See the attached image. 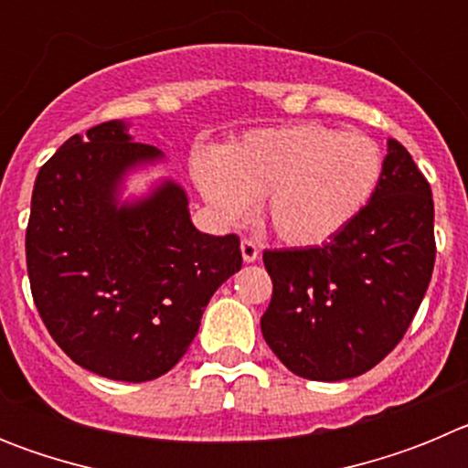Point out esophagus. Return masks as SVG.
Returning <instances> with one entry per match:
<instances>
[{
  "label": "esophagus",
  "instance_id": "1",
  "mask_svg": "<svg viewBox=\"0 0 468 468\" xmlns=\"http://www.w3.org/2000/svg\"><path fill=\"white\" fill-rule=\"evenodd\" d=\"M241 255L243 262H255L260 258V248L253 239H243L241 241Z\"/></svg>",
  "mask_w": 468,
  "mask_h": 468
}]
</instances>
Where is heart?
I'll use <instances>...</instances> for the list:
<instances>
[{
	"label": "heart",
	"mask_w": 468,
	"mask_h": 468,
	"mask_svg": "<svg viewBox=\"0 0 468 468\" xmlns=\"http://www.w3.org/2000/svg\"><path fill=\"white\" fill-rule=\"evenodd\" d=\"M378 143L324 123L255 128L220 156L194 164L198 192L225 222H239L262 198L264 220L281 241H330L370 201L382 177Z\"/></svg>",
	"instance_id": "heart-1"
}]
</instances>
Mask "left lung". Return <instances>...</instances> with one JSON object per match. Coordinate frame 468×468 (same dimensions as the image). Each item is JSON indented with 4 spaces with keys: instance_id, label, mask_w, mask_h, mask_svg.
Wrapping results in <instances>:
<instances>
[{
    "instance_id": "left-lung-1",
    "label": "left lung",
    "mask_w": 468,
    "mask_h": 468,
    "mask_svg": "<svg viewBox=\"0 0 468 468\" xmlns=\"http://www.w3.org/2000/svg\"><path fill=\"white\" fill-rule=\"evenodd\" d=\"M274 291L262 335L291 373L358 378L403 340L436 262L433 198L410 152L388 140L370 201L328 243L264 250Z\"/></svg>"
}]
</instances>
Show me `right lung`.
<instances>
[{"label":"right lung","instance_id":"1","mask_svg":"<svg viewBox=\"0 0 468 468\" xmlns=\"http://www.w3.org/2000/svg\"><path fill=\"white\" fill-rule=\"evenodd\" d=\"M161 156L123 122L98 123L39 168L32 192L25 255L37 312L77 366L119 382L168 373L243 262L237 234L192 225L180 185L119 204L123 176Z\"/></svg>","mask_w":468,"mask_h":468}]
</instances>
